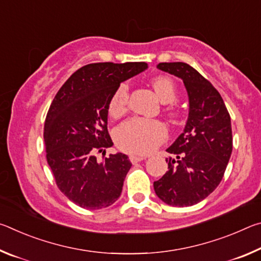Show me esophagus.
I'll return each mask as SVG.
<instances>
[{
  "mask_svg": "<svg viewBox=\"0 0 261 261\" xmlns=\"http://www.w3.org/2000/svg\"><path fill=\"white\" fill-rule=\"evenodd\" d=\"M129 159H130V161L134 163H137V162H140V161H143V160H145V156H140V155H135V154H132V155H130L129 156Z\"/></svg>",
  "mask_w": 261,
  "mask_h": 261,
  "instance_id": "obj_1",
  "label": "esophagus"
}]
</instances>
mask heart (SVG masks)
I'll list each match as a JSON object with an SVG mask.
<instances>
[{"mask_svg":"<svg viewBox=\"0 0 261 261\" xmlns=\"http://www.w3.org/2000/svg\"><path fill=\"white\" fill-rule=\"evenodd\" d=\"M154 90L163 102H173L177 98V90L174 82L167 76H158L152 81ZM129 86L122 83L115 90L109 101V114L113 117L124 115L129 106ZM171 115H176L174 107L168 108ZM168 129L159 120L134 117L125 121L115 131V141L122 151L132 154H148L166 140Z\"/></svg>","mask_w":261,"mask_h":261,"instance_id":"b5f03b06","label":"heart"}]
</instances>
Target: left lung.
Returning <instances> with one entry per match:
<instances>
[{
  "label": "left lung",
  "mask_w": 261,
  "mask_h": 261,
  "mask_svg": "<svg viewBox=\"0 0 261 261\" xmlns=\"http://www.w3.org/2000/svg\"><path fill=\"white\" fill-rule=\"evenodd\" d=\"M162 71L182 79L189 94V117L183 134L167 152L168 171L154 182V191L170 206H192L220 184L232 152L230 115L218 90L183 62L159 63Z\"/></svg>",
  "instance_id": "8db88e82"
}]
</instances>
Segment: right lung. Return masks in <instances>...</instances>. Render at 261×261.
<instances>
[{"label":"right lung","mask_w":261,"mask_h":261,"mask_svg":"<svg viewBox=\"0 0 261 261\" xmlns=\"http://www.w3.org/2000/svg\"><path fill=\"white\" fill-rule=\"evenodd\" d=\"M145 69V62L84 65L53 100L43 129L47 162L57 188L82 208H105L121 196L129 158L110 154L99 162L96 154L113 146L107 120L115 90Z\"/></svg>","instance_id":"add662e5"}]
</instances>
